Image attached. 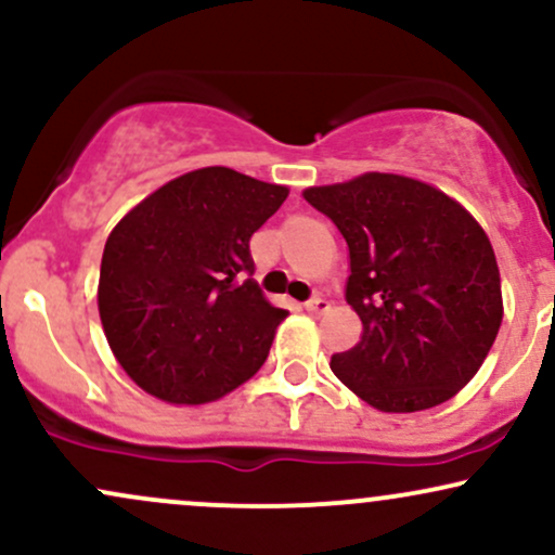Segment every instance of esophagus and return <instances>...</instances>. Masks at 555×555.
I'll return each instance as SVG.
<instances>
[{"mask_svg": "<svg viewBox=\"0 0 555 555\" xmlns=\"http://www.w3.org/2000/svg\"><path fill=\"white\" fill-rule=\"evenodd\" d=\"M328 308H331V302L323 295H315L313 299H308V302H305V310H308V313H326Z\"/></svg>", "mask_w": 555, "mask_h": 555, "instance_id": "esophagus-1", "label": "esophagus"}]
</instances>
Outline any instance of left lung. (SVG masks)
Listing matches in <instances>:
<instances>
[{
	"instance_id": "obj_1",
	"label": "left lung",
	"mask_w": 555,
	"mask_h": 555,
	"mask_svg": "<svg viewBox=\"0 0 555 555\" xmlns=\"http://www.w3.org/2000/svg\"><path fill=\"white\" fill-rule=\"evenodd\" d=\"M349 247L347 302L362 321L331 358L344 386L380 412H420L462 391L501 328V273L475 216L428 182L365 171L302 190Z\"/></svg>"
}]
</instances>
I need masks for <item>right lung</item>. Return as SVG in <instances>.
Listing matches in <instances>:
<instances>
[{"mask_svg":"<svg viewBox=\"0 0 555 555\" xmlns=\"http://www.w3.org/2000/svg\"><path fill=\"white\" fill-rule=\"evenodd\" d=\"M289 195L227 167L188 171L106 240L99 315L114 358L151 397L206 404L260 371L286 310L253 282L250 237Z\"/></svg>","mask_w":555,"mask_h":555,"instance_id":"right-lung-1","label":"right lung"}]
</instances>
